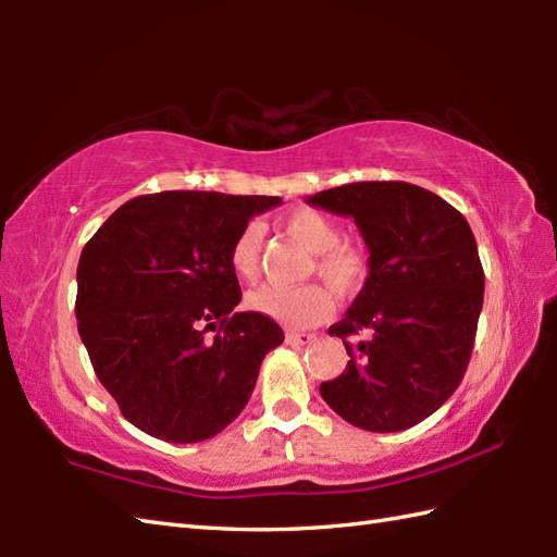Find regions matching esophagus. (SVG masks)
Instances as JSON below:
<instances>
[{
	"label": "esophagus",
	"mask_w": 557,
	"mask_h": 557,
	"mask_svg": "<svg viewBox=\"0 0 557 557\" xmlns=\"http://www.w3.org/2000/svg\"><path fill=\"white\" fill-rule=\"evenodd\" d=\"M313 339H315L313 333H287L285 335V342L292 347H306V345H311Z\"/></svg>",
	"instance_id": "obj_1"
}]
</instances>
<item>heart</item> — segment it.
Wrapping results in <instances>:
<instances>
[{
  "label": "heart",
  "instance_id": "heart-1",
  "mask_svg": "<svg viewBox=\"0 0 557 557\" xmlns=\"http://www.w3.org/2000/svg\"><path fill=\"white\" fill-rule=\"evenodd\" d=\"M282 227L292 239H297L304 248L315 253L313 270L330 287L342 294H351L363 287L366 277H369V256L361 246L342 239V230L333 218L313 208H297L287 212ZM260 248H263L260 224H244L230 248V265L236 272V277H258ZM246 306L282 325L309 327L325 321L335 311V297L323 285H260L246 294Z\"/></svg>",
  "mask_w": 557,
  "mask_h": 557
}]
</instances>
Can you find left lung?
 <instances>
[{"instance_id":"8db88e82","label":"left lung","mask_w":557,"mask_h":557,"mask_svg":"<svg viewBox=\"0 0 557 557\" xmlns=\"http://www.w3.org/2000/svg\"><path fill=\"white\" fill-rule=\"evenodd\" d=\"M306 203L351 218L369 248L363 289L327 330L345 342L347 369L321 395L363 431L411 429L455 393L474 349L483 268L469 222L407 182L345 184Z\"/></svg>"}]
</instances>
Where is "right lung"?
I'll return each mask as SVG.
<instances>
[{
	"label": "right lung",
	"mask_w": 557,
	"mask_h": 557,
	"mask_svg": "<svg viewBox=\"0 0 557 557\" xmlns=\"http://www.w3.org/2000/svg\"><path fill=\"white\" fill-rule=\"evenodd\" d=\"M277 196L162 191L116 208L78 260V335L124 419L168 443H200L239 417L265 354L285 339L256 311L230 248ZM208 326L219 330L205 339Z\"/></svg>",
	"instance_id": "add662e5"
}]
</instances>
